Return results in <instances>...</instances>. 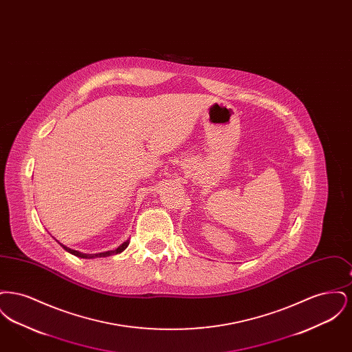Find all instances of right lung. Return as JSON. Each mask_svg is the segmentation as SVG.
I'll return each mask as SVG.
<instances>
[{
    "instance_id": "obj_1",
    "label": "right lung",
    "mask_w": 352,
    "mask_h": 352,
    "mask_svg": "<svg viewBox=\"0 0 352 352\" xmlns=\"http://www.w3.org/2000/svg\"><path fill=\"white\" fill-rule=\"evenodd\" d=\"M59 244H60V243H59ZM60 245L63 247V250H66V251L69 252L71 254H74V256H76V257H80V258H95V257H107V256H111V254H118V253H121V252L124 251V250L129 245V240L124 241L120 247H118V248H116V250H113V251L101 252V253H92V254L74 251V250L67 248V247H66V245H63V244H60Z\"/></svg>"
}]
</instances>
